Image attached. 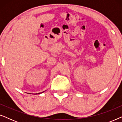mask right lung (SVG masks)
<instances>
[{"mask_svg":"<svg viewBox=\"0 0 122 122\" xmlns=\"http://www.w3.org/2000/svg\"><path fill=\"white\" fill-rule=\"evenodd\" d=\"M43 92H41V93H38V94H41V93H43ZM36 94H37V93H36Z\"/></svg>","mask_w":122,"mask_h":122,"instance_id":"right-lung-1","label":"right lung"}]
</instances>
